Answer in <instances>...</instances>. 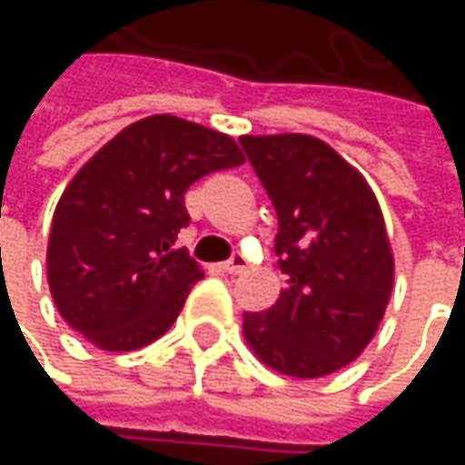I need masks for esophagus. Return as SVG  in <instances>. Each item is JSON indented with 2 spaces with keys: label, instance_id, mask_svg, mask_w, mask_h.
Masks as SVG:
<instances>
[{
  "label": "esophagus",
  "instance_id": "1",
  "mask_svg": "<svg viewBox=\"0 0 465 465\" xmlns=\"http://www.w3.org/2000/svg\"><path fill=\"white\" fill-rule=\"evenodd\" d=\"M244 266H247V261H244V255H242V252H233L229 261H223V272H229V274H239V272H244Z\"/></svg>",
  "mask_w": 465,
  "mask_h": 465
}]
</instances>
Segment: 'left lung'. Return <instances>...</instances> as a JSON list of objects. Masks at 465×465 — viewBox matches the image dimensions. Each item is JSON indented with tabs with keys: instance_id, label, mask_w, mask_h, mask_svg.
I'll return each mask as SVG.
<instances>
[{
	"instance_id": "left-lung-1",
	"label": "left lung",
	"mask_w": 465,
	"mask_h": 465,
	"mask_svg": "<svg viewBox=\"0 0 465 465\" xmlns=\"http://www.w3.org/2000/svg\"><path fill=\"white\" fill-rule=\"evenodd\" d=\"M277 213L288 277L277 304L244 312V341L274 371L312 380L355 361L393 291L382 210L363 174L310 134L239 137Z\"/></svg>"
}]
</instances>
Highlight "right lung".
Here are the masks:
<instances>
[{
    "label": "right lung",
    "mask_w": 465,
    "mask_h": 465,
    "mask_svg": "<svg viewBox=\"0 0 465 465\" xmlns=\"http://www.w3.org/2000/svg\"><path fill=\"white\" fill-rule=\"evenodd\" d=\"M244 161L229 134L150 115L107 142L66 185L47 239V285L61 318L110 352L163 336L204 277L185 247V191Z\"/></svg>",
    "instance_id": "1"
}]
</instances>
